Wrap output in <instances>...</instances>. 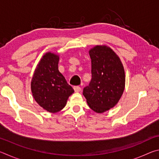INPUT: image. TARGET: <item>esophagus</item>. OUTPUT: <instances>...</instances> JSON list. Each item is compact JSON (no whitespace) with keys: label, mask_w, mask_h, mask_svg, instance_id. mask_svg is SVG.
I'll use <instances>...</instances> for the list:
<instances>
[{"label":"esophagus","mask_w":159,"mask_h":159,"mask_svg":"<svg viewBox=\"0 0 159 159\" xmlns=\"http://www.w3.org/2000/svg\"><path fill=\"white\" fill-rule=\"evenodd\" d=\"M74 91L76 93H79L80 91L81 90V88L79 87V86H74Z\"/></svg>","instance_id":"esophagus-1"}]
</instances>
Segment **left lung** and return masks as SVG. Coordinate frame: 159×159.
<instances>
[{
	"mask_svg": "<svg viewBox=\"0 0 159 159\" xmlns=\"http://www.w3.org/2000/svg\"><path fill=\"white\" fill-rule=\"evenodd\" d=\"M92 79L83 95L90 108L103 113L113 108L125 88V71L118 56L109 47L96 45L89 51Z\"/></svg>",
	"mask_w": 159,
	"mask_h": 159,
	"instance_id": "8db88e82",
	"label": "left lung"
}]
</instances>
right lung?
Masks as SVG:
<instances>
[{
    "label": "right lung",
    "instance_id": "obj_1",
    "mask_svg": "<svg viewBox=\"0 0 159 159\" xmlns=\"http://www.w3.org/2000/svg\"><path fill=\"white\" fill-rule=\"evenodd\" d=\"M59 56L47 52L35 69L31 88L35 100L45 110L57 113L65 107L74 90L58 70Z\"/></svg>",
    "mask_w": 159,
    "mask_h": 159
}]
</instances>
